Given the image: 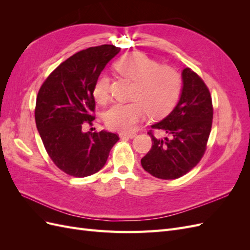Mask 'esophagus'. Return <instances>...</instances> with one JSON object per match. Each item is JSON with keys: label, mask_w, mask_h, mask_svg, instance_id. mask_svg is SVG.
Here are the masks:
<instances>
[{"label": "esophagus", "mask_w": 250, "mask_h": 250, "mask_svg": "<svg viewBox=\"0 0 250 250\" xmlns=\"http://www.w3.org/2000/svg\"><path fill=\"white\" fill-rule=\"evenodd\" d=\"M120 138H121V139H133V138H135V133H125V132H121V133H120Z\"/></svg>", "instance_id": "esophagus-1"}]
</instances>
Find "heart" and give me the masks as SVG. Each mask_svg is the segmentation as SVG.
Listing matches in <instances>:
<instances>
[{"label": "heart", "mask_w": 250, "mask_h": 250, "mask_svg": "<svg viewBox=\"0 0 250 250\" xmlns=\"http://www.w3.org/2000/svg\"><path fill=\"white\" fill-rule=\"evenodd\" d=\"M123 77L133 82L130 103H117L105 113V123L112 130L130 132L148 112L157 117L169 111L180 93V75L169 65H157L146 54L134 52L115 64ZM93 95L99 103L109 99V78L102 74L97 79Z\"/></svg>", "instance_id": "heart-1"}]
</instances>
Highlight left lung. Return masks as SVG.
<instances>
[{
    "mask_svg": "<svg viewBox=\"0 0 250 250\" xmlns=\"http://www.w3.org/2000/svg\"><path fill=\"white\" fill-rule=\"evenodd\" d=\"M181 78L176 106L161 122L151 125L167 137L156 139L150 130L152 147L141 160L144 170L161 179H176L191 171L206 152L211 129L213 104L206 83L190 67L183 70Z\"/></svg>",
    "mask_w": 250,
    "mask_h": 250,
    "instance_id": "8db88e82",
    "label": "left lung"
}]
</instances>
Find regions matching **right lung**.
Here are the masks:
<instances>
[{
    "label": "right lung",
    "mask_w": 250,
    "mask_h": 250,
    "mask_svg": "<svg viewBox=\"0 0 250 250\" xmlns=\"http://www.w3.org/2000/svg\"><path fill=\"white\" fill-rule=\"evenodd\" d=\"M120 50L102 44L76 53L49 75L37 94L35 123L43 146L53 163L71 176L101 170L119 141L116 133L82 128L95 120V82Z\"/></svg>",
    "instance_id": "obj_1"
}]
</instances>
